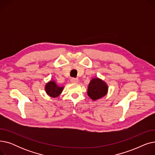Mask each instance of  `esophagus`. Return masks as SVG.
I'll return each instance as SVG.
<instances>
[{"label": "esophagus", "mask_w": 155, "mask_h": 155, "mask_svg": "<svg viewBox=\"0 0 155 155\" xmlns=\"http://www.w3.org/2000/svg\"><path fill=\"white\" fill-rule=\"evenodd\" d=\"M70 82L71 83H77V82H78V79L75 78H71L70 79Z\"/></svg>", "instance_id": "esophagus-1"}]
</instances>
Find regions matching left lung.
Instances as JSON below:
<instances>
[{
  "mask_svg": "<svg viewBox=\"0 0 155 155\" xmlns=\"http://www.w3.org/2000/svg\"><path fill=\"white\" fill-rule=\"evenodd\" d=\"M107 89V85L102 80L94 78L88 85L87 94L93 101H95L106 95Z\"/></svg>",
  "mask_w": 155,
  "mask_h": 155,
  "instance_id": "obj_1",
  "label": "left lung"
}]
</instances>
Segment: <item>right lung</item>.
<instances>
[{
	"instance_id": "add662e5",
	"label": "right lung",
	"mask_w": 155,
	"mask_h": 155,
	"mask_svg": "<svg viewBox=\"0 0 155 155\" xmlns=\"http://www.w3.org/2000/svg\"><path fill=\"white\" fill-rule=\"evenodd\" d=\"M63 87L57 85L54 81H51L46 85L45 91L48 95L52 97H58L62 92Z\"/></svg>"
}]
</instances>
